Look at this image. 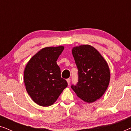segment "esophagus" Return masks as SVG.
<instances>
[{
    "label": "esophagus",
    "mask_w": 131,
    "mask_h": 131,
    "mask_svg": "<svg viewBox=\"0 0 131 131\" xmlns=\"http://www.w3.org/2000/svg\"><path fill=\"white\" fill-rule=\"evenodd\" d=\"M67 82L68 85H70V79H67Z\"/></svg>",
    "instance_id": "34e87169"
}]
</instances>
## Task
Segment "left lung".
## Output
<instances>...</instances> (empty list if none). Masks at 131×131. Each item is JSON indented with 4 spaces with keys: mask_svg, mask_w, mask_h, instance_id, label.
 <instances>
[{
    "mask_svg": "<svg viewBox=\"0 0 131 131\" xmlns=\"http://www.w3.org/2000/svg\"><path fill=\"white\" fill-rule=\"evenodd\" d=\"M72 54L78 69L79 80L77 85L71 88L85 102L96 101L103 95L110 83L108 64L101 53L89 45L73 48Z\"/></svg>",
    "mask_w": 131,
    "mask_h": 131,
    "instance_id": "8db88e82",
    "label": "left lung"
}]
</instances>
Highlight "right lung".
<instances>
[{
	"instance_id": "add662e5",
	"label": "right lung",
	"mask_w": 131,
	"mask_h": 131,
	"mask_svg": "<svg viewBox=\"0 0 131 131\" xmlns=\"http://www.w3.org/2000/svg\"><path fill=\"white\" fill-rule=\"evenodd\" d=\"M64 49L63 46L42 48L30 58L25 67L24 81L27 92L40 106L52 105L67 86L57 64Z\"/></svg>"
}]
</instances>
